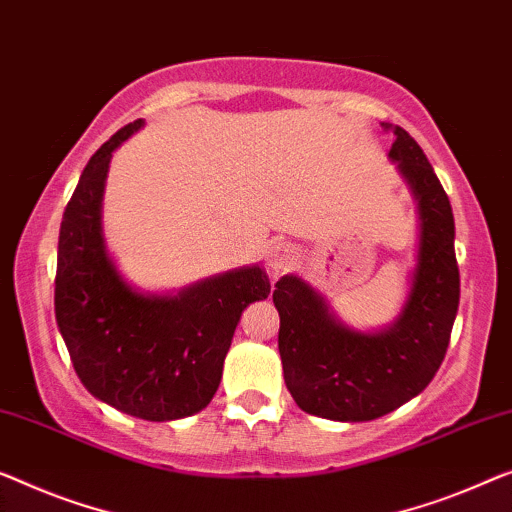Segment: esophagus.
I'll return each instance as SVG.
<instances>
[{
	"mask_svg": "<svg viewBox=\"0 0 512 512\" xmlns=\"http://www.w3.org/2000/svg\"><path fill=\"white\" fill-rule=\"evenodd\" d=\"M296 259H299V253H296V248L292 243H273L269 248V253H266V264L271 266L273 271H287L289 266L296 264Z\"/></svg>",
	"mask_w": 512,
	"mask_h": 512,
	"instance_id": "34e87169",
	"label": "esophagus"
}]
</instances>
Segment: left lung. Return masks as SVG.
I'll list each match as a JSON object with an SVG mask.
<instances>
[{"instance_id": "left-lung-1", "label": "left lung", "mask_w": 512, "mask_h": 512, "mask_svg": "<svg viewBox=\"0 0 512 512\" xmlns=\"http://www.w3.org/2000/svg\"><path fill=\"white\" fill-rule=\"evenodd\" d=\"M388 158L398 163L418 204L421 243L400 317L379 333L349 329L308 282L282 276L278 349L285 384L303 411L329 421H372L416 398L437 375L460 303L455 220L448 195L423 149L404 128Z\"/></svg>"}]
</instances>
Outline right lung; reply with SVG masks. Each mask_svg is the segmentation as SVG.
I'll return each mask as SVG.
<instances>
[{
  "mask_svg": "<svg viewBox=\"0 0 512 512\" xmlns=\"http://www.w3.org/2000/svg\"><path fill=\"white\" fill-rule=\"evenodd\" d=\"M142 119L114 133L82 172L59 230L55 315L73 368L94 398L144 421H174L211 402L243 308L266 299L259 266L227 271L177 296L142 294L119 276L101 227L112 151Z\"/></svg>",
  "mask_w": 512,
  "mask_h": 512,
  "instance_id": "add662e5",
  "label": "right lung"
}]
</instances>
